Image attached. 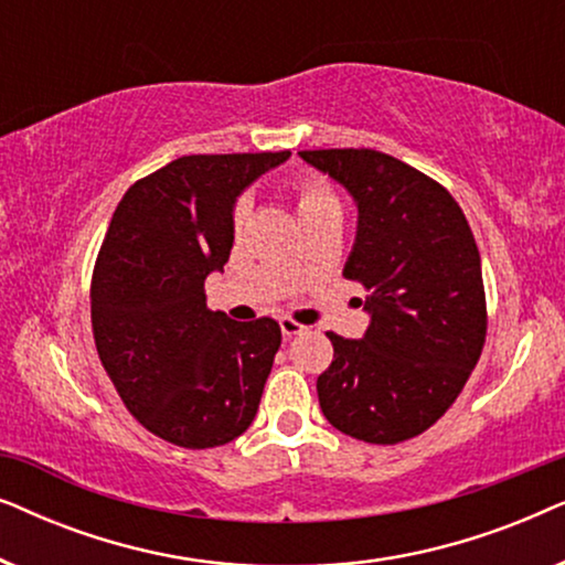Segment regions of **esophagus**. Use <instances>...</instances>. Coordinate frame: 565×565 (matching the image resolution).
I'll return each mask as SVG.
<instances>
[{"instance_id":"34e87169","label":"esophagus","mask_w":565,"mask_h":565,"mask_svg":"<svg viewBox=\"0 0 565 565\" xmlns=\"http://www.w3.org/2000/svg\"><path fill=\"white\" fill-rule=\"evenodd\" d=\"M280 329H282V337H296V334H303L306 331V327L303 323H298V321H292V319H280Z\"/></svg>"}]
</instances>
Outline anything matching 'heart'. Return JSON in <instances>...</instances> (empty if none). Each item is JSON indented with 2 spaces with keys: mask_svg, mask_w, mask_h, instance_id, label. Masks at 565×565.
Masks as SVG:
<instances>
[{
  "mask_svg": "<svg viewBox=\"0 0 565 565\" xmlns=\"http://www.w3.org/2000/svg\"><path fill=\"white\" fill-rule=\"evenodd\" d=\"M296 195H298V215H303L308 211H316V207H321V205L337 203V198L331 195V190L319 180L298 182ZM244 215H246V205L242 203L236 207V223H242Z\"/></svg>",
  "mask_w": 565,
  "mask_h": 565,
  "instance_id": "1",
  "label": "heart"
}]
</instances>
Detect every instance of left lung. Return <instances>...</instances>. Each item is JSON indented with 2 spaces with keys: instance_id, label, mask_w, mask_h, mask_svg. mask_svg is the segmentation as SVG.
Here are the masks:
<instances>
[{
  "instance_id": "1",
  "label": "left lung",
  "mask_w": 565,
  "mask_h": 565,
  "mask_svg": "<svg viewBox=\"0 0 565 565\" xmlns=\"http://www.w3.org/2000/svg\"><path fill=\"white\" fill-rule=\"evenodd\" d=\"M358 205L347 280L365 285L362 339L329 331L334 360L316 381L331 427L373 445L429 429L473 373L486 296L473 231L443 184L373 149L298 151Z\"/></svg>"
}]
</instances>
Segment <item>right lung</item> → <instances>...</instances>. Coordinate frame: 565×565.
<instances>
[{"instance_id": "obj_1", "label": "right lung", "mask_w": 565, "mask_h": 565, "mask_svg": "<svg viewBox=\"0 0 565 565\" xmlns=\"http://www.w3.org/2000/svg\"><path fill=\"white\" fill-rule=\"evenodd\" d=\"M290 159L192 153L138 180L115 207L92 277L97 354L128 412L167 443L205 450L249 429L280 350L275 319L205 306L242 192Z\"/></svg>"}]
</instances>
